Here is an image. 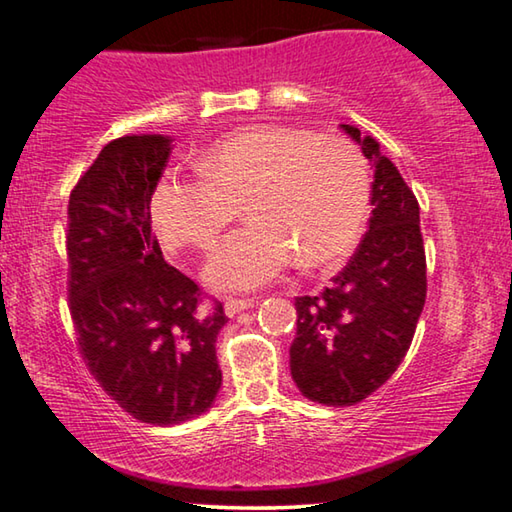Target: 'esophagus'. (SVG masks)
I'll return each instance as SVG.
<instances>
[{"label":"esophagus","instance_id":"1","mask_svg":"<svg viewBox=\"0 0 512 512\" xmlns=\"http://www.w3.org/2000/svg\"><path fill=\"white\" fill-rule=\"evenodd\" d=\"M254 306V299H226L224 304V313L229 317H236L238 313L247 311V308Z\"/></svg>","mask_w":512,"mask_h":512}]
</instances>
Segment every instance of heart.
Here are the masks:
<instances>
[{"label":"heart","instance_id":"b5f03b06","mask_svg":"<svg viewBox=\"0 0 512 512\" xmlns=\"http://www.w3.org/2000/svg\"><path fill=\"white\" fill-rule=\"evenodd\" d=\"M245 204L247 224L204 267L217 290H256L301 258L338 261L367 211L363 158L349 140L258 124L215 140L199 170H165L152 192L154 229L167 247H208Z\"/></svg>","mask_w":512,"mask_h":512}]
</instances>
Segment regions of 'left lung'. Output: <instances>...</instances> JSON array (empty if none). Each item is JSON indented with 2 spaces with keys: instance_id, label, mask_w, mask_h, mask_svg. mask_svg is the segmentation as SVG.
<instances>
[{
  "instance_id": "left-lung-1",
  "label": "left lung",
  "mask_w": 512,
  "mask_h": 512,
  "mask_svg": "<svg viewBox=\"0 0 512 512\" xmlns=\"http://www.w3.org/2000/svg\"><path fill=\"white\" fill-rule=\"evenodd\" d=\"M360 145L374 181L372 215L354 256L315 297H297L290 374L301 395L354 406L395 374L426 299L420 204L372 136L340 124Z\"/></svg>"
}]
</instances>
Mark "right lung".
Returning <instances> with one entry per match:
<instances>
[{
  "label": "right lung",
  "mask_w": 512,
  "mask_h": 512,
  "mask_svg": "<svg viewBox=\"0 0 512 512\" xmlns=\"http://www.w3.org/2000/svg\"><path fill=\"white\" fill-rule=\"evenodd\" d=\"M161 133L99 152L67 206L70 311L83 360L129 415L154 426L204 415L222 388L215 342L222 304L167 265L152 231V192L172 154Z\"/></svg>",
  "instance_id": "obj_1"
}]
</instances>
